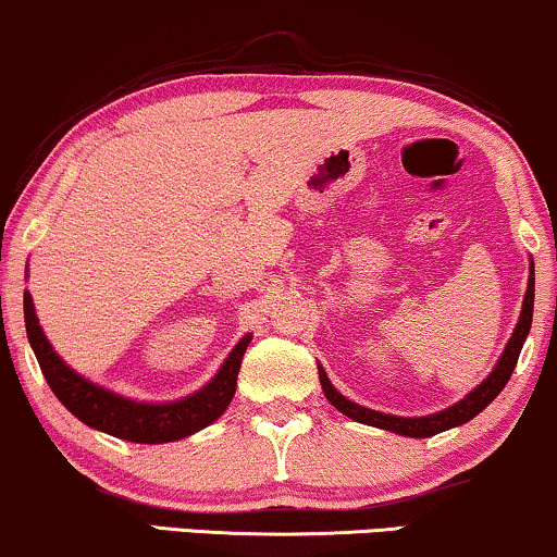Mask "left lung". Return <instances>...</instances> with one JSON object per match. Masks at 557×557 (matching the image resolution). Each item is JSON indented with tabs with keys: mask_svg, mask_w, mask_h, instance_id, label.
<instances>
[{
	"mask_svg": "<svg viewBox=\"0 0 557 557\" xmlns=\"http://www.w3.org/2000/svg\"><path fill=\"white\" fill-rule=\"evenodd\" d=\"M532 308H534V262L530 264V280H527V293H524V302H522V313H519V323H517V329H513L509 344H506L504 355L498 357L494 372H491V375L485 377L475 391H470L466 398L457 400L455 406H449L440 413L406 419V417H391V413L372 411V408H364L360 404H355V400L344 398L342 393L336 391L334 385H331V380L326 377L323 368H319L321 388H323V393H326L329 404L334 408H339L344 417L360 421V424H368V426L388 429V432H396V434H404V436H432V434L445 432V429L460 426L473 417H478V413H481L483 408L488 406L491 400H494L498 393L504 391V385L509 383L511 372H513V368H517L519 351H522L527 334H530Z\"/></svg>",
	"mask_w": 557,
	"mask_h": 557,
	"instance_id": "1",
	"label": "left lung"
}]
</instances>
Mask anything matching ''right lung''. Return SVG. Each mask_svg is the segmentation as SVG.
Here are the masks:
<instances>
[{"label": "right lung", "instance_id": "add662e5", "mask_svg": "<svg viewBox=\"0 0 557 557\" xmlns=\"http://www.w3.org/2000/svg\"><path fill=\"white\" fill-rule=\"evenodd\" d=\"M23 302L27 339H30V347L46 375V383L51 385L55 398L87 426L100 429V432L117 436V440L140 442V445L174 442L213 424L226 411L231 398H234L244 351L251 342V336L246 334L226 357L218 375L210 380L206 388L193 393V396L174 400V404H140V400L123 398L117 393L89 383L87 377L76 375L48 344L44 329L38 326V315H35L33 298L27 290Z\"/></svg>", "mask_w": 557, "mask_h": 557}]
</instances>
